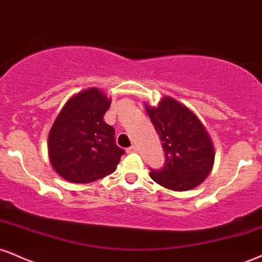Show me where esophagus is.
I'll return each instance as SVG.
<instances>
[{"label":"esophagus","mask_w":262,"mask_h":262,"mask_svg":"<svg viewBox=\"0 0 262 262\" xmlns=\"http://www.w3.org/2000/svg\"><path fill=\"white\" fill-rule=\"evenodd\" d=\"M137 150H138V147L135 146V145H132V146H129L128 149H127V152H128V154H130V152H137Z\"/></svg>","instance_id":"1"}]
</instances>
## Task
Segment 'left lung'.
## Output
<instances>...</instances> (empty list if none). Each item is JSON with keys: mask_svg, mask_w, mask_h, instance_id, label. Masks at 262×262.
Masks as SVG:
<instances>
[{"mask_svg": "<svg viewBox=\"0 0 262 262\" xmlns=\"http://www.w3.org/2000/svg\"><path fill=\"white\" fill-rule=\"evenodd\" d=\"M146 112L161 139L165 162L150 177L167 189L184 191L203 183L213 165L215 152L206 129L188 107L163 97Z\"/></svg>", "mask_w": 262, "mask_h": 262, "instance_id": "1", "label": "left lung"}]
</instances>
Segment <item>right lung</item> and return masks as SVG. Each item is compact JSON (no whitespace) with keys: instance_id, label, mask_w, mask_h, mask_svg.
<instances>
[{"instance_id":"1","label":"right lung","mask_w":262,"mask_h":262,"mask_svg":"<svg viewBox=\"0 0 262 262\" xmlns=\"http://www.w3.org/2000/svg\"><path fill=\"white\" fill-rule=\"evenodd\" d=\"M111 105L96 88L68 100L49 135L50 161L72 183H91L116 171L124 150L116 145L115 128L103 121Z\"/></svg>"}]
</instances>
